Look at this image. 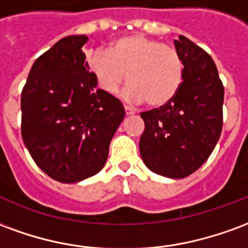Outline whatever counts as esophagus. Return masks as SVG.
Returning <instances> with one entry per match:
<instances>
[{
  "mask_svg": "<svg viewBox=\"0 0 248 248\" xmlns=\"http://www.w3.org/2000/svg\"><path fill=\"white\" fill-rule=\"evenodd\" d=\"M124 111H126V115H133V114H135L134 108H131L130 106H124Z\"/></svg>",
  "mask_w": 248,
  "mask_h": 248,
  "instance_id": "1",
  "label": "esophagus"
}]
</instances>
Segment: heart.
<instances>
[{
	"instance_id": "b5f03b06",
	"label": "heart",
	"mask_w": 248,
	"mask_h": 248,
	"mask_svg": "<svg viewBox=\"0 0 248 248\" xmlns=\"http://www.w3.org/2000/svg\"><path fill=\"white\" fill-rule=\"evenodd\" d=\"M89 70L108 94H115L124 78L130 101H145L149 106H163L177 95L182 85L185 65L175 47L146 35L119 38L106 51L87 60Z\"/></svg>"
}]
</instances>
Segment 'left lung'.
Masks as SVG:
<instances>
[{
    "label": "left lung",
    "instance_id": "8db88e82",
    "mask_svg": "<svg viewBox=\"0 0 248 248\" xmlns=\"http://www.w3.org/2000/svg\"><path fill=\"white\" fill-rule=\"evenodd\" d=\"M174 45L185 65L182 85L170 102L140 113V150L151 171L178 179L213 153L223 126L224 89L208 53L183 35Z\"/></svg>",
    "mask_w": 248,
    "mask_h": 248
}]
</instances>
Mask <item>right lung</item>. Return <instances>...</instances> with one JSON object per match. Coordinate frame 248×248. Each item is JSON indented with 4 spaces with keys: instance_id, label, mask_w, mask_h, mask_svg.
I'll use <instances>...</instances> for the list:
<instances>
[{
    "instance_id": "add662e5",
    "label": "right lung",
    "mask_w": 248,
    "mask_h": 248,
    "mask_svg": "<svg viewBox=\"0 0 248 248\" xmlns=\"http://www.w3.org/2000/svg\"><path fill=\"white\" fill-rule=\"evenodd\" d=\"M69 35L40 56L21 93V134L42 171L62 183L95 175L124 118L119 99L97 89L82 46Z\"/></svg>"
}]
</instances>
